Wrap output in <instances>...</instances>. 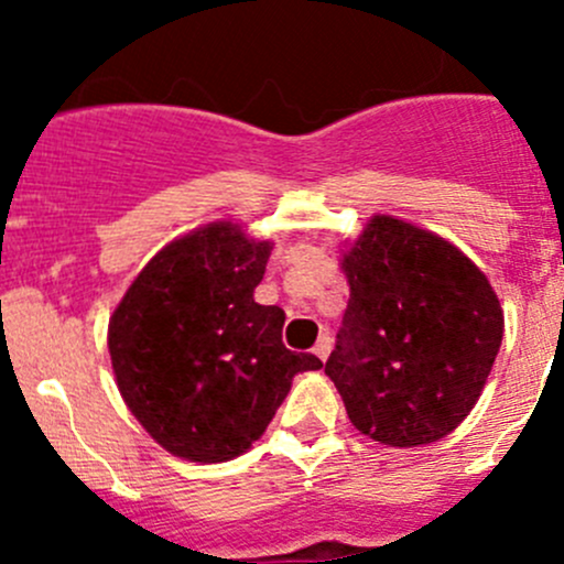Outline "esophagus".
I'll list each match as a JSON object with an SVG mask.
<instances>
[{"mask_svg":"<svg viewBox=\"0 0 564 564\" xmlns=\"http://www.w3.org/2000/svg\"><path fill=\"white\" fill-rule=\"evenodd\" d=\"M329 351H333V338H329V335H322V338H318L316 346H314V355L324 362L329 357Z\"/></svg>","mask_w":564,"mask_h":564,"instance_id":"34e87169","label":"esophagus"}]
</instances>
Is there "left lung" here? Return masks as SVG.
<instances>
[{
  "label": "left lung",
  "instance_id": "obj_1",
  "mask_svg": "<svg viewBox=\"0 0 564 564\" xmlns=\"http://www.w3.org/2000/svg\"><path fill=\"white\" fill-rule=\"evenodd\" d=\"M338 261L349 305L324 373L351 425L388 447L445 440L475 409L502 344L486 272L436 231L384 213Z\"/></svg>",
  "mask_w": 564,
  "mask_h": 564
}]
</instances>
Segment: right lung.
Instances as JSON below:
<instances>
[{
    "label": "right lung",
    "mask_w": 564,
    "mask_h": 564,
    "mask_svg": "<svg viewBox=\"0 0 564 564\" xmlns=\"http://www.w3.org/2000/svg\"><path fill=\"white\" fill-rule=\"evenodd\" d=\"M272 246L235 218L185 231L141 267L108 318L119 395L176 458L248 453L292 379L322 368L283 346L286 314L253 300Z\"/></svg>",
    "instance_id": "right-lung-1"
}]
</instances>
